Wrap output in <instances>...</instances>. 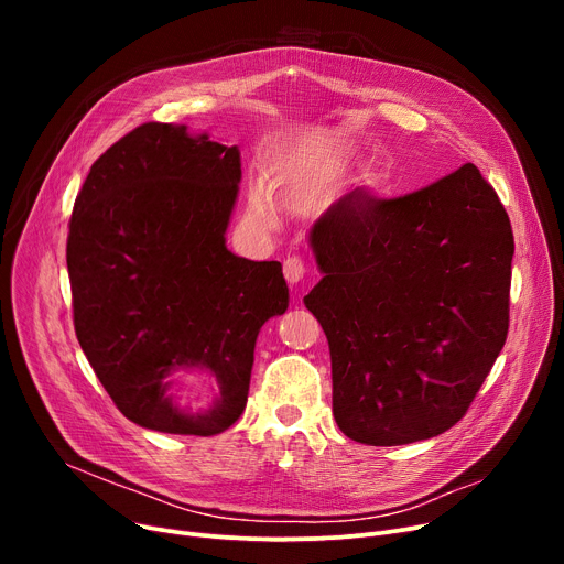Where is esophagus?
Here are the masks:
<instances>
[{
    "instance_id": "esophagus-1",
    "label": "esophagus",
    "mask_w": 564,
    "mask_h": 564,
    "mask_svg": "<svg viewBox=\"0 0 564 564\" xmlns=\"http://www.w3.org/2000/svg\"><path fill=\"white\" fill-rule=\"evenodd\" d=\"M283 274H285L290 285H297L304 279V274H306L304 260L300 256H288L285 262H283Z\"/></svg>"
}]
</instances>
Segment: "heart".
Returning <instances> with one entry per match:
<instances>
[{"mask_svg":"<svg viewBox=\"0 0 564 564\" xmlns=\"http://www.w3.org/2000/svg\"><path fill=\"white\" fill-rule=\"evenodd\" d=\"M249 210L256 219L260 221H272V205H270V198L264 196L262 189H253L251 192V198H249Z\"/></svg>","mask_w":564,"mask_h":564,"instance_id":"heart-1","label":"heart"}]
</instances>
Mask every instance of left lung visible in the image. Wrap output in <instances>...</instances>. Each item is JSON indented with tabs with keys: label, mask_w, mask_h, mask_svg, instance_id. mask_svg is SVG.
<instances>
[{
	"label": "left lung",
	"mask_w": 564,
	"mask_h": 564,
	"mask_svg": "<svg viewBox=\"0 0 564 564\" xmlns=\"http://www.w3.org/2000/svg\"><path fill=\"white\" fill-rule=\"evenodd\" d=\"M304 304L329 340L334 416L368 446L451 430L506 345L514 237L478 166L413 194L338 198L311 228Z\"/></svg>",
	"instance_id": "left-lung-1"
}]
</instances>
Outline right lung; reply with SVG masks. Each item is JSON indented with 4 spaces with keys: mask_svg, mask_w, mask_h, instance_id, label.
Masks as SVG:
<instances>
[{
    "mask_svg": "<svg viewBox=\"0 0 564 564\" xmlns=\"http://www.w3.org/2000/svg\"><path fill=\"white\" fill-rule=\"evenodd\" d=\"M240 148L187 126L145 123L116 141L77 194L66 247L75 334L132 423L213 436L242 416L256 338L288 311L281 262L226 247ZM218 381L210 410L175 405L177 371Z\"/></svg>",
    "mask_w": 564,
    "mask_h": 564,
    "instance_id": "add662e5",
    "label": "right lung"
}]
</instances>
